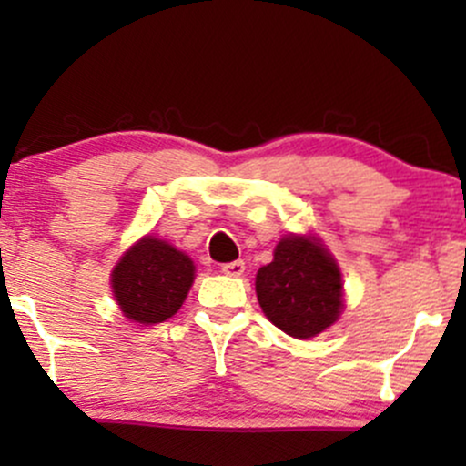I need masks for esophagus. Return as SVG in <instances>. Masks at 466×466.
I'll list each match as a JSON object with an SVG mask.
<instances>
[{
  "label": "esophagus",
  "mask_w": 466,
  "mask_h": 466,
  "mask_svg": "<svg viewBox=\"0 0 466 466\" xmlns=\"http://www.w3.org/2000/svg\"><path fill=\"white\" fill-rule=\"evenodd\" d=\"M221 271L226 276H243L245 274V263L243 260H234V263H226L221 267Z\"/></svg>",
  "instance_id": "34e87169"
}]
</instances>
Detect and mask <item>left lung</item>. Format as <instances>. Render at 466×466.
<instances>
[{"label": "left lung", "instance_id": "left-lung-1", "mask_svg": "<svg viewBox=\"0 0 466 466\" xmlns=\"http://www.w3.org/2000/svg\"><path fill=\"white\" fill-rule=\"evenodd\" d=\"M256 296L269 322L296 339L319 335L344 309L339 267L315 237L282 238L256 274Z\"/></svg>", "mask_w": 466, "mask_h": 466}]
</instances>
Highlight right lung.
<instances>
[{
	"instance_id": "right-lung-1",
	"label": "right lung",
	"mask_w": 466,
	"mask_h": 466,
	"mask_svg": "<svg viewBox=\"0 0 466 466\" xmlns=\"http://www.w3.org/2000/svg\"><path fill=\"white\" fill-rule=\"evenodd\" d=\"M192 280L195 265L188 254L155 237L131 245L111 271V289L122 315L144 326L173 318Z\"/></svg>"
}]
</instances>
